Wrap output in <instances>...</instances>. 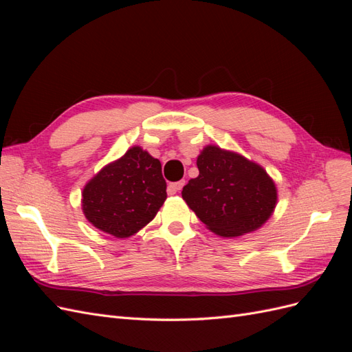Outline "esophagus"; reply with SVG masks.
I'll return each instance as SVG.
<instances>
[{
  "label": "esophagus",
  "mask_w": 352,
  "mask_h": 352,
  "mask_svg": "<svg viewBox=\"0 0 352 352\" xmlns=\"http://www.w3.org/2000/svg\"><path fill=\"white\" fill-rule=\"evenodd\" d=\"M184 185H185V180H179V182L168 184V186H167V192H168L170 195H173V194L179 192V190L184 188Z\"/></svg>",
  "instance_id": "esophagus-1"
}]
</instances>
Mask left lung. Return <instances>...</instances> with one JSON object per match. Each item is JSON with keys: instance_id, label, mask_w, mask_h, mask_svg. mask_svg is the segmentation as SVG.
Segmentation results:
<instances>
[{"instance_id": "left-lung-1", "label": "left lung", "mask_w": 352, "mask_h": 352, "mask_svg": "<svg viewBox=\"0 0 352 352\" xmlns=\"http://www.w3.org/2000/svg\"><path fill=\"white\" fill-rule=\"evenodd\" d=\"M199 175L182 197L204 225L220 236L258 229L276 206V186L265 170L239 154L207 146L197 160Z\"/></svg>"}]
</instances>
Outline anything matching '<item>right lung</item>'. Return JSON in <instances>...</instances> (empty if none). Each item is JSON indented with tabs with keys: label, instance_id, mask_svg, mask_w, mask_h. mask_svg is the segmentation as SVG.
<instances>
[{
	"label": "right lung",
	"instance_id": "1",
	"mask_svg": "<svg viewBox=\"0 0 352 352\" xmlns=\"http://www.w3.org/2000/svg\"><path fill=\"white\" fill-rule=\"evenodd\" d=\"M82 208L95 228L116 238L150 223L167 198L162 163L140 146L105 166L82 194Z\"/></svg>",
	"mask_w": 352,
	"mask_h": 352
}]
</instances>
